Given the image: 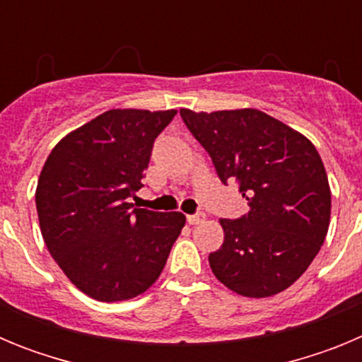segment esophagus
<instances>
[{"instance_id": "1", "label": "esophagus", "mask_w": 362, "mask_h": 362, "mask_svg": "<svg viewBox=\"0 0 362 362\" xmlns=\"http://www.w3.org/2000/svg\"><path fill=\"white\" fill-rule=\"evenodd\" d=\"M187 221L190 223V225H199V223H203L204 221V214L203 212L190 214V216H187Z\"/></svg>"}]
</instances>
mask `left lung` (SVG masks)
Instances as JSON below:
<instances>
[{
	"label": "left lung",
	"mask_w": 362,
	"mask_h": 362,
	"mask_svg": "<svg viewBox=\"0 0 362 362\" xmlns=\"http://www.w3.org/2000/svg\"><path fill=\"white\" fill-rule=\"evenodd\" d=\"M179 114L221 181L235 179L250 206L239 219H221L225 241L209 255L214 276L245 297L292 286L321 250L330 225V185L315 146L255 108Z\"/></svg>",
	"instance_id": "1"
}]
</instances>
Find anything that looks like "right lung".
I'll list each match as a JSON object with an SVG mask.
<instances>
[{
    "instance_id": "1",
    "label": "right lung",
    "mask_w": 362,
    "mask_h": 362,
    "mask_svg": "<svg viewBox=\"0 0 362 362\" xmlns=\"http://www.w3.org/2000/svg\"><path fill=\"white\" fill-rule=\"evenodd\" d=\"M177 110L114 108L52 148L37 179L45 245L83 293L114 303L161 276L185 216L129 203L143 187L156 137Z\"/></svg>"
}]
</instances>
